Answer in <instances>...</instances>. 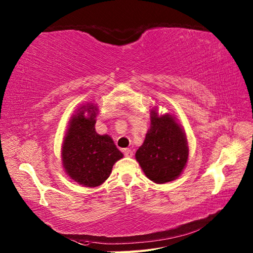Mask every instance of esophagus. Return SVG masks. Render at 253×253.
<instances>
[{"label": "esophagus", "mask_w": 253, "mask_h": 253, "mask_svg": "<svg viewBox=\"0 0 253 253\" xmlns=\"http://www.w3.org/2000/svg\"><path fill=\"white\" fill-rule=\"evenodd\" d=\"M124 154L126 157H131L133 155V152L131 149H125L124 150Z\"/></svg>", "instance_id": "obj_1"}]
</instances>
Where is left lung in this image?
I'll return each mask as SVG.
<instances>
[{
    "instance_id": "obj_1",
    "label": "left lung",
    "mask_w": 253,
    "mask_h": 253,
    "mask_svg": "<svg viewBox=\"0 0 253 253\" xmlns=\"http://www.w3.org/2000/svg\"><path fill=\"white\" fill-rule=\"evenodd\" d=\"M189 146L183 129L170 114L151 111V126L136 160L151 181L162 184L177 179L186 165Z\"/></svg>"
}]
</instances>
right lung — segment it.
<instances>
[{
	"label": "right lung",
	"instance_id": "obj_1",
	"mask_svg": "<svg viewBox=\"0 0 253 253\" xmlns=\"http://www.w3.org/2000/svg\"><path fill=\"white\" fill-rule=\"evenodd\" d=\"M97 112L93 104L82 105L70 120L61 150L67 174L87 187L101 185L110 177L114 164L123 157L109 134L101 136L95 130Z\"/></svg>",
	"mask_w": 253,
	"mask_h": 253
}]
</instances>
